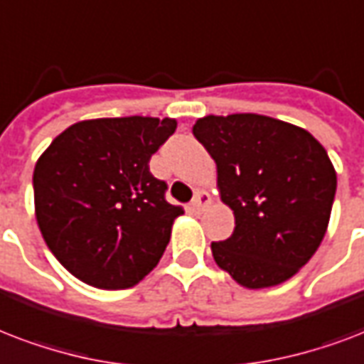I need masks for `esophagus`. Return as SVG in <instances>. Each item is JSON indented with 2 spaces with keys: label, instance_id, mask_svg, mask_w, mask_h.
Returning <instances> with one entry per match:
<instances>
[{
  "label": "esophagus",
  "instance_id": "esophagus-1",
  "mask_svg": "<svg viewBox=\"0 0 364 364\" xmlns=\"http://www.w3.org/2000/svg\"><path fill=\"white\" fill-rule=\"evenodd\" d=\"M210 202H212V198H210V194H208L206 191H196L193 202H191V210H193L194 213H200Z\"/></svg>",
  "mask_w": 364,
  "mask_h": 364
}]
</instances>
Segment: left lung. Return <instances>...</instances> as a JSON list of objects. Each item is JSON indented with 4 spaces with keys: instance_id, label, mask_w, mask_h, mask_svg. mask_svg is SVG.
Wrapping results in <instances>:
<instances>
[{
    "instance_id": "8db88e82",
    "label": "left lung",
    "mask_w": 364,
    "mask_h": 364,
    "mask_svg": "<svg viewBox=\"0 0 364 364\" xmlns=\"http://www.w3.org/2000/svg\"><path fill=\"white\" fill-rule=\"evenodd\" d=\"M218 166L221 202L235 231L212 242L213 259L244 288L298 273L321 246L336 194V170L304 127L262 114L204 116L193 126Z\"/></svg>"
}]
</instances>
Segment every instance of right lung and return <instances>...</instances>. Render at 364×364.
<instances>
[{"label": "right lung", "instance_id": "right-lung-1", "mask_svg": "<svg viewBox=\"0 0 364 364\" xmlns=\"http://www.w3.org/2000/svg\"><path fill=\"white\" fill-rule=\"evenodd\" d=\"M173 118H97L57 135L34 168L36 219L60 265L85 284L124 290L143 281L170 242L181 206L151 173Z\"/></svg>", "mask_w": 364, "mask_h": 364}]
</instances>
